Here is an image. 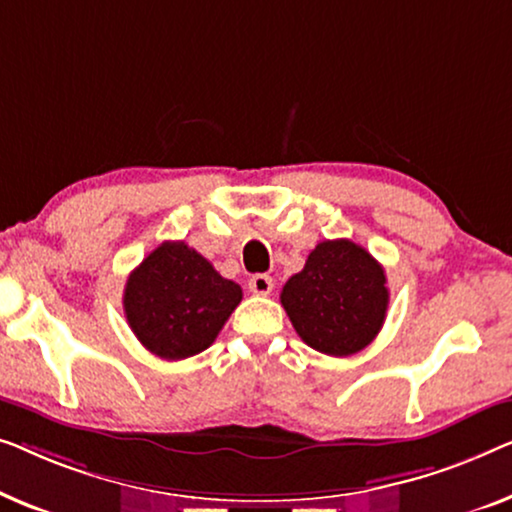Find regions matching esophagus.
Returning a JSON list of instances; mask_svg holds the SVG:
<instances>
[{"label": "esophagus", "instance_id": "obj_1", "mask_svg": "<svg viewBox=\"0 0 512 512\" xmlns=\"http://www.w3.org/2000/svg\"><path fill=\"white\" fill-rule=\"evenodd\" d=\"M248 290L253 294H262V297H266V294H271L273 290V278L266 276V273H257V276L248 280Z\"/></svg>", "mask_w": 512, "mask_h": 512}]
</instances>
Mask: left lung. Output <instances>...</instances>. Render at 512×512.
<instances>
[{
  "label": "left lung",
  "mask_w": 512,
  "mask_h": 512,
  "mask_svg": "<svg viewBox=\"0 0 512 512\" xmlns=\"http://www.w3.org/2000/svg\"><path fill=\"white\" fill-rule=\"evenodd\" d=\"M301 341L331 357L364 350L383 327L390 290L385 269L348 239L322 241L280 292Z\"/></svg>",
  "instance_id": "left-lung-1"
}]
</instances>
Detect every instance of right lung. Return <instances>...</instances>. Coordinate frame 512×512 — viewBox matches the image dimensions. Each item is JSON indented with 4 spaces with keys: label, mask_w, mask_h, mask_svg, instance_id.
Segmentation results:
<instances>
[{
    "label": "right lung",
    "mask_w": 512,
    "mask_h": 512,
    "mask_svg": "<svg viewBox=\"0 0 512 512\" xmlns=\"http://www.w3.org/2000/svg\"><path fill=\"white\" fill-rule=\"evenodd\" d=\"M241 299V285L222 278L197 250L164 241L129 273L122 306L143 348L176 362L204 352Z\"/></svg>",
    "instance_id": "add662e5"
}]
</instances>
